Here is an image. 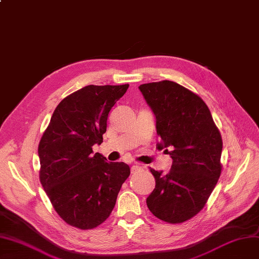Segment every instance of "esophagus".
<instances>
[{"mask_svg":"<svg viewBox=\"0 0 259 259\" xmlns=\"http://www.w3.org/2000/svg\"><path fill=\"white\" fill-rule=\"evenodd\" d=\"M140 166H138V165H134V166H132L131 167V171H132V174H135V172H137L138 170H140Z\"/></svg>","mask_w":259,"mask_h":259,"instance_id":"obj_1","label":"esophagus"}]
</instances>
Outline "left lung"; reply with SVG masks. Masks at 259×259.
Here are the masks:
<instances>
[{
  "mask_svg": "<svg viewBox=\"0 0 259 259\" xmlns=\"http://www.w3.org/2000/svg\"><path fill=\"white\" fill-rule=\"evenodd\" d=\"M139 90L155 115L157 149L172 158L167 174L150 168L155 189L147 206L159 220L183 223L201 211L219 181L221 134L206 103L186 88L163 80L141 84Z\"/></svg>",
  "mask_w": 259,
  "mask_h": 259,
  "instance_id": "8db88e82",
  "label": "left lung"
}]
</instances>
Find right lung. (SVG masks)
Masks as SVG:
<instances>
[{"label": "right lung", "mask_w": 259, "mask_h": 259, "mask_svg": "<svg viewBox=\"0 0 259 259\" xmlns=\"http://www.w3.org/2000/svg\"><path fill=\"white\" fill-rule=\"evenodd\" d=\"M128 85L91 84L66 96L39 141L40 183L70 226L92 229L108 219L131 174L127 164L108 163L92 150L103 142L109 111Z\"/></svg>", "instance_id": "right-lung-1"}]
</instances>
